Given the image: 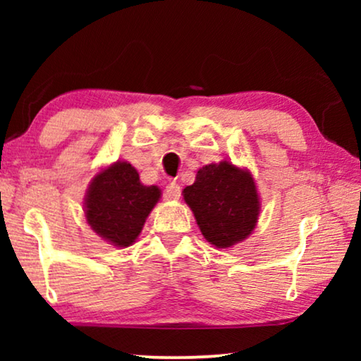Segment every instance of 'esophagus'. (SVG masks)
<instances>
[{
  "label": "esophagus",
  "mask_w": 361,
  "mask_h": 361,
  "mask_svg": "<svg viewBox=\"0 0 361 361\" xmlns=\"http://www.w3.org/2000/svg\"><path fill=\"white\" fill-rule=\"evenodd\" d=\"M166 195L169 199H179L180 197V185L177 182H169L166 187Z\"/></svg>",
  "instance_id": "34e87169"
}]
</instances>
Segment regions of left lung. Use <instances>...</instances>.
<instances>
[{
    "label": "left lung",
    "mask_w": 361,
    "mask_h": 361,
    "mask_svg": "<svg viewBox=\"0 0 361 361\" xmlns=\"http://www.w3.org/2000/svg\"><path fill=\"white\" fill-rule=\"evenodd\" d=\"M182 194L202 235L216 248L248 238L258 224L259 197L253 176L230 161L202 167Z\"/></svg>",
    "instance_id": "obj_1"
}]
</instances>
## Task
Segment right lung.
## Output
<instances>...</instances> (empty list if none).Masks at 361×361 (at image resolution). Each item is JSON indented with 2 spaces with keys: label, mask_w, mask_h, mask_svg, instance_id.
<instances>
[{
  "label": "right lung",
  "mask_w": 361,
  "mask_h": 361,
  "mask_svg": "<svg viewBox=\"0 0 361 361\" xmlns=\"http://www.w3.org/2000/svg\"><path fill=\"white\" fill-rule=\"evenodd\" d=\"M161 199L157 185H142L126 161H116L93 177L85 195V219L98 236L116 248L133 245Z\"/></svg>",
  "instance_id": "1"
}]
</instances>
